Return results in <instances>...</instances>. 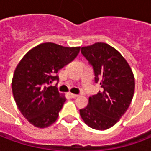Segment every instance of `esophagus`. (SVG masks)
<instances>
[{"label": "esophagus", "mask_w": 151, "mask_h": 151, "mask_svg": "<svg viewBox=\"0 0 151 151\" xmlns=\"http://www.w3.org/2000/svg\"><path fill=\"white\" fill-rule=\"evenodd\" d=\"M69 95L70 98L74 99V98H77V97H78V95H75V94H71V93H69Z\"/></svg>", "instance_id": "1"}]
</instances>
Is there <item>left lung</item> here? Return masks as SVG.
Returning <instances> with one entry per match:
<instances>
[{
  "mask_svg": "<svg viewBox=\"0 0 151 151\" xmlns=\"http://www.w3.org/2000/svg\"><path fill=\"white\" fill-rule=\"evenodd\" d=\"M81 52L92 66L95 82L101 85L102 91L89 98L80 115L92 129H108L129 107L135 87L133 73L122 55L107 43L82 47Z\"/></svg>",
  "mask_w": 151,
  "mask_h": 151,
  "instance_id": "1",
  "label": "left lung"
}]
</instances>
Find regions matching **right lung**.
Returning a JSON list of instances; mask_svg holds the SVG:
<instances>
[{
    "label": "right lung",
    "instance_id": "add662e5",
    "mask_svg": "<svg viewBox=\"0 0 151 151\" xmlns=\"http://www.w3.org/2000/svg\"><path fill=\"white\" fill-rule=\"evenodd\" d=\"M80 47H66L53 43H41L30 50L16 67L12 91L23 116L34 126L52 124L65 102L53 81H59L57 72L75 59Z\"/></svg>",
    "mask_w": 151,
    "mask_h": 151
}]
</instances>
